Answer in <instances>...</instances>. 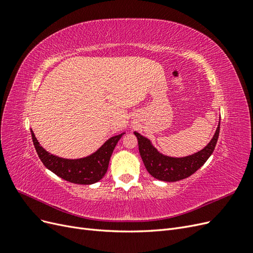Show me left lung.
Masks as SVG:
<instances>
[{
    "instance_id": "1",
    "label": "left lung",
    "mask_w": 253,
    "mask_h": 253,
    "mask_svg": "<svg viewBox=\"0 0 253 253\" xmlns=\"http://www.w3.org/2000/svg\"><path fill=\"white\" fill-rule=\"evenodd\" d=\"M219 125L220 121L218 122V126L213 138L203 150L192 155L179 158L162 154L153 147L148 138L139 133L134 132L138 139L139 153L145 169L153 177L163 181H178L189 177L200 169L211 156L218 139Z\"/></svg>"
}]
</instances>
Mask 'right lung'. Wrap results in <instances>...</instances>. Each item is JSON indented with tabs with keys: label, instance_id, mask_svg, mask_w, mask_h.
<instances>
[{
	"label": "right lung",
	"instance_id": "obj_1",
	"mask_svg": "<svg viewBox=\"0 0 253 253\" xmlns=\"http://www.w3.org/2000/svg\"><path fill=\"white\" fill-rule=\"evenodd\" d=\"M33 142L43 165L52 173L73 183L91 185L100 180L108 171L110 158L117 142L125 133L113 136L93 154L79 159H66L50 154L37 140L32 131Z\"/></svg>",
	"mask_w": 253,
	"mask_h": 253
}]
</instances>
